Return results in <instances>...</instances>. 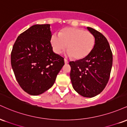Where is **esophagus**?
<instances>
[{
  "instance_id": "1",
  "label": "esophagus",
  "mask_w": 127,
  "mask_h": 127,
  "mask_svg": "<svg viewBox=\"0 0 127 127\" xmlns=\"http://www.w3.org/2000/svg\"><path fill=\"white\" fill-rule=\"evenodd\" d=\"M64 63L65 64H68V62L67 60L66 59H64Z\"/></svg>"
}]
</instances>
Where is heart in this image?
I'll list each match as a JSON object with an SVG mask.
<instances>
[{"mask_svg": "<svg viewBox=\"0 0 127 127\" xmlns=\"http://www.w3.org/2000/svg\"><path fill=\"white\" fill-rule=\"evenodd\" d=\"M51 44L57 54H61L67 47V54L74 59L81 60L90 54L95 43L94 36L84 29L68 27L62 30L59 34L54 33Z\"/></svg>", "mask_w": 127, "mask_h": 127, "instance_id": "1", "label": "heart"}]
</instances>
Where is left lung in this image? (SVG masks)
<instances>
[{
    "mask_svg": "<svg viewBox=\"0 0 127 127\" xmlns=\"http://www.w3.org/2000/svg\"><path fill=\"white\" fill-rule=\"evenodd\" d=\"M95 38V44L88 56L70 62V77L73 88L85 97H95L104 90L108 82L113 56L107 39L95 29L87 27Z\"/></svg>",
    "mask_w": 127,
    "mask_h": 127,
    "instance_id": "obj_1",
    "label": "left lung"
}]
</instances>
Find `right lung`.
<instances>
[{"label":"right lung","mask_w":127,"mask_h":127,"mask_svg":"<svg viewBox=\"0 0 127 127\" xmlns=\"http://www.w3.org/2000/svg\"><path fill=\"white\" fill-rule=\"evenodd\" d=\"M50 24L32 26L17 37L11 62L21 88L32 95L41 94L54 84L64 59L54 53L51 44Z\"/></svg>","instance_id":"obj_1"}]
</instances>
